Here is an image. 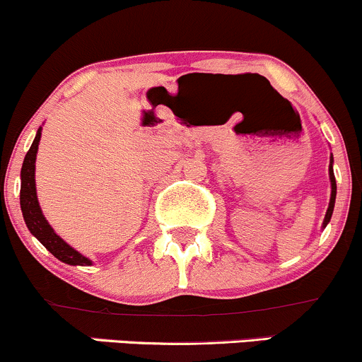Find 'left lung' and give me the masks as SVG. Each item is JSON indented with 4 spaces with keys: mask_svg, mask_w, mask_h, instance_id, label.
I'll use <instances>...</instances> for the list:
<instances>
[{
    "mask_svg": "<svg viewBox=\"0 0 362 362\" xmlns=\"http://www.w3.org/2000/svg\"><path fill=\"white\" fill-rule=\"evenodd\" d=\"M329 182H332V196H329V204L327 209V214H325V220H323V228L328 225V221L332 220V214H333V208H335V197H337V182H335V175H333V156L329 160Z\"/></svg>",
    "mask_w": 362,
    "mask_h": 362,
    "instance_id": "left-lung-1",
    "label": "left lung"
}]
</instances>
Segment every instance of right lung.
<instances>
[{
  "label": "right lung",
  "mask_w": 362,
  "mask_h": 362,
  "mask_svg": "<svg viewBox=\"0 0 362 362\" xmlns=\"http://www.w3.org/2000/svg\"><path fill=\"white\" fill-rule=\"evenodd\" d=\"M41 130L42 129H39L37 134H35L33 146L27 151L25 160H23L22 172H20V180H22V185H20V208H22L23 220H25V225L30 230V233L57 259L74 266H89L93 264V261L89 257L82 256L78 251H75L62 237L57 235V232L51 228V225L47 223L45 214H42L41 206H39L37 192H35V156H37V146L39 141H41Z\"/></svg>",
  "instance_id": "add662e5"
}]
</instances>
